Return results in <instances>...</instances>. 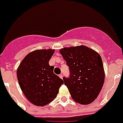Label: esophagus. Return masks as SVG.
<instances>
[{
	"label": "esophagus",
	"instance_id": "esophagus-1",
	"mask_svg": "<svg viewBox=\"0 0 123 123\" xmlns=\"http://www.w3.org/2000/svg\"><path fill=\"white\" fill-rule=\"evenodd\" d=\"M59 77L61 79H63V75H62V74H60V75H59Z\"/></svg>",
	"mask_w": 123,
	"mask_h": 123
}]
</instances>
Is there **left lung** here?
<instances>
[{"label":"left lung","instance_id":"8db88e82","mask_svg":"<svg viewBox=\"0 0 123 123\" xmlns=\"http://www.w3.org/2000/svg\"><path fill=\"white\" fill-rule=\"evenodd\" d=\"M69 67V77H63L71 98L82 105L94 101L105 80L101 57L85 46L64 48L60 50Z\"/></svg>","mask_w":123,"mask_h":123}]
</instances>
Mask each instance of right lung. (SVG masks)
Here are the masks:
<instances>
[{"instance_id": "add662e5", "label": "right lung", "mask_w": 123, "mask_h": 123, "mask_svg": "<svg viewBox=\"0 0 123 123\" xmlns=\"http://www.w3.org/2000/svg\"><path fill=\"white\" fill-rule=\"evenodd\" d=\"M54 50H37L31 52L21 62L17 79L23 93L29 101L37 106H44L57 95L63 80L54 73L49 61Z\"/></svg>"}]
</instances>
